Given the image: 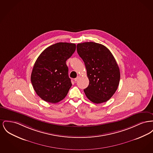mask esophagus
<instances>
[{"label":"esophagus","instance_id":"34e87169","mask_svg":"<svg viewBox=\"0 0 153 153\" xmlns=\"http://www.w3.org/2000/svg\"><path fill=\"white\" fill-rule=\"evenodd\" d=\"M79 78H80V77H79V76H77L76 78H75V79H74V80L75 81H77L79 79Z\"/></svg>","mask_w":153,"mask_h":153}]
</instances>
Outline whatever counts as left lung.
Segmentation results:
<instances>
[{
    "label": "left lung",
    "mask_w": 153,
    "mask_h": 153,
    "mask_svg": "<svg viewBox=\"0 0 153 153\" xmlns=\"http://www.w3.org/2000/svg\"><path fill=\"white\" fill-rule=\"evenodd\" d=\"M89 79L84 90L87 98L98 104L107 102L116 92L120 79V69L113 54L106 47L94 42L77 45Z\"/></svg>",
    "instance_id": "left-lung-1"
}]
</instances>
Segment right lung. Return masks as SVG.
Returning a JSON list of instances; mask_svg holds the SVG:
<instances>
[{
	"mask_svg": "<svg viewBox=\"0 0 153 153\" xmlns=\"http://www.w3.org/2000/svg\"><path fill=\"white\" fill-rule=\"evenodd\" d=\"M74 43H57L40 54L34 64L30 80L37 95L55 103L65 98L72 86L66 61L76 50Z\"/></svg>",
	"mask_w": 153,
	"mask_h": 153,
	"instance_id": "obj_1",
	"label": "right lung"
}]
</instances>
